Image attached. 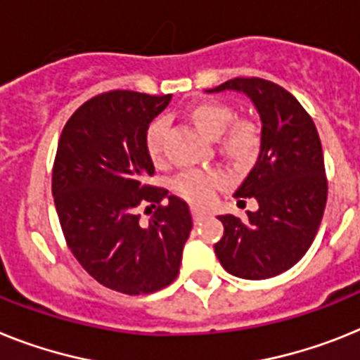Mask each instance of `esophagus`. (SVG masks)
<instances>
[{
  "label": "esophagus",
  "mask_w": 360,
  "mask_h": 360,
  "mask_svg": "<svg viewBox=\"0 0 360 360\" xmlns=\"http://www.w3.org/2000/svg\"><path fill=\"white\" fill-rule=\"evenodd\" d=\"M192 216H194V221L199 223L203 221L205 217H208V212H205L201 208H192Z\"/></svg>",
  "instance_id": "obj_1"
}]
</instances>
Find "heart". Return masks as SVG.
Listing matches in <instances>:
<instances>
[{"mask_svg": "<svg viewBox=\"0 0 360 360\" xmlns=\"http://www.w3.org/2000/svg\"><path fill=\"white\" fill-rule=\"evenodd\" d=\"M190 119L199 128V131L208 139H217L225 134L226 128L234 120V111L221 102H203L190 111ZM229 128V127H228ZM166 131V120L157 119L150 124L146 134V150L153 161H159L162 155V139ZM223 150L232 161L247 162L255 157L258 150V131L255 124L240 120L232 124L223 139ZM223 181L219 172L190 170L181 174L174 183L177 194H181L192 203L205 205L214 195V188Z\"/></svg>", "mask_w": 360, "mask_h": 360, "instance_id": "1", "label": "heart"}]
</instances>
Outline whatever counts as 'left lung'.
<instances>
[{"label": "left lung", "mask_w": 360, "mask_h": 360, "mask_svg": "<svg viewBox=\"0 0 360 360\" xmlns=\"http://www.w3.org/2000/svg\"><path fill=\"white\" fill-rule=\"evenodd\" d=\"M238 91L255 104L262 122L259 153L236 198H255L247 219L225 214L214 245L226 273L265 280L291 269L316 236L326 199L324 155L315 124L289 91L264 78H234L207 93Z\"/></svg>", "instance_id": "1"}]
</instances>
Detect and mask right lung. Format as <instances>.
<instances>
[{"label":"right lung","instance_id":"obj_1","mask_svg":"<svg viewBox=\"0 0 360 360\" xmlns=\"http://www.w3.org/2000/svg\"><path fill=\"white\" fill-rule=\"evenodd\" d=\"M170 101L172 95L104 93L72 113L58 141L53 198L63 236L96 282L124 295L170 285L192 231L186 201L144 185L153 174L148 128ZM141 202L158 203L148 226L138 221Z\"/></svg>","mask_w":360,"mask_h":360}]
</instances>
